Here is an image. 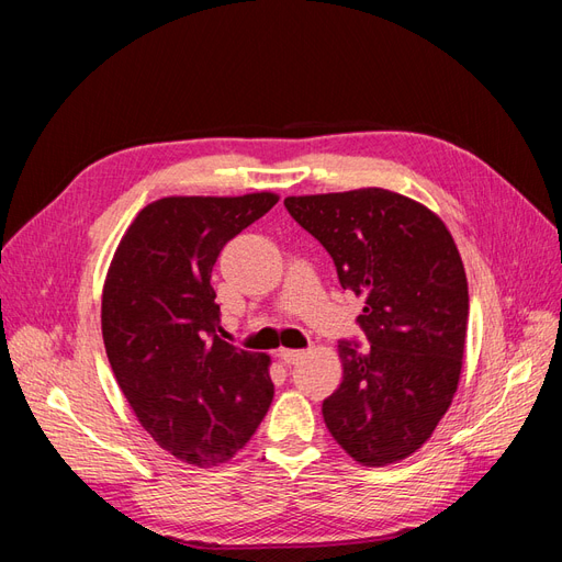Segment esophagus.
<instances>
[{"label":"esophagus","mask_w":562,"mask_h":562,"mask_svg":"<svg viewBox=\"0 0 562 562\" xmlns=\"http://www.w3.org/2000/svg\"><path fill=\"white\" fill-rule=\"evenodd\" d=\"M279 359L283 363H297L300 359H304V351L302 349H281L279 351Z\"/></svg>","instance_id":"34e87169"}]
</instances>
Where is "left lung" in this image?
<instances>
[{"mask_svg": "<svg viewBox=\"0 0 562 562\" xmlns=\"http://www.w3.org/2000/svg\"><path fill=\"white\" fill-rule=\"evenodd\" d=\"M283 206L366 304L356 321L370 349L337 345L342 384L323 401V422L359 464L401 462L431 438L462 372L469 285L452 234L382 187L288 196Z\"/></svg>", "mask_w": 562, "mask_h": 562, "instance_id": "1", "label": "left lung"}]
</instances>
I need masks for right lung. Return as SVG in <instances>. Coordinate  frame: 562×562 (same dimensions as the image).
Segmentation results:
<instances>
[{"instance_id":"obj_1","label":"right lung","mask_w":562,"mask_h":562,"mask_svg":"<svg viewBox=\"0 0 562 562\" xmlns=\"http://www.w3.org/2000/svg\"><path fill=\"white\" fill-rule=\"evenodd\" d=\"M277 201L271 192L151 201L110 262L100 321L116 384L143 429L187 464L229 462L274 398L269 356L220 339L211 271Z\"/></svg>"}]
</instances>
